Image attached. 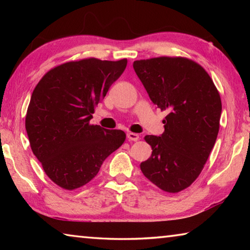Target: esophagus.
I'll use <instances>...</instances> for the list:
<instances>
[{"instance_id": "esophagus-1", "label": "esophagus", "mask_w": 250, "mask_h": 250, "mask_svg": "<svg viewBox=\"0 0 250 250\" xmlns=\"http://www.w3.org/2000/svg\"><path fill=\"white\" fill-rule=\"evenodd\" d=\"M126 138H128V140L129 141H138L139 140V134H137V133H133V132H128L126 133Z\"/></svg>"}]
</instances>
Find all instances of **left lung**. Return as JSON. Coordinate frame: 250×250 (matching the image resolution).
I'll use <instances>...</instances> for the list:
<instances>
[{"label": "left lung", "instance_id": "left-lung-1", "mask_svg": "<svg viewBox=\"0 0 250 250\" xmlns=\"http://www.w3.org/2000/svg\"><path fill=\"white\" fill-rule=\"evenodd\" d=\"M133 68L152 103L167 111L164 132L145 137L152 154L141 171L162 191H183L201 174L216 142L219 92L206 70L188 58L141 59Z\"/></svg>", "mask_w": 250, "mask_h": 250}]
</instances>
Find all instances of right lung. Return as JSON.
Segmentation results:
<instances>
[{
	"label": "right lung",
	"mask_w": 250,
	"mask_h": 250,
	"mask_svg": "<svg viewBox=\"0 0 250 250\" xmlns=\"http://www.w3.org/2000/svg\"><path fill=\"white\" fill-rule=\"evenodd\" d=\"M126 59L86 58L47 71L34 89L25 128L29 145L55 184L76 189L98 174L125 133L90 125L95 107L124 73Z\"/></svg>",
	"instance_id": "add662e5"
}]
</instances>
